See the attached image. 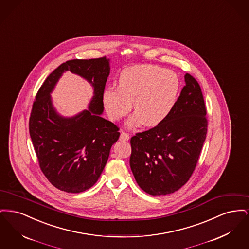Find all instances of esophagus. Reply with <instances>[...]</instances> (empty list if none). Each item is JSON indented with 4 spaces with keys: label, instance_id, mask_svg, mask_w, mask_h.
Masks as SVG:
<instances>
[{
    "label": "esophagus",
    "instance_id": "1",
    "mask_svg": "<svg viewBox=\"0 0 249 249\" xmlns=\"http://www.w3.org/2000/svg\"><path fill=\"white\" fill-rule=\"evenodd\" d=\"M120 139L121 140H123V141H128L129 139H130V135L127 133V132H125V131H121L120 132Z\"/></svg>",
    "mask_w": 249,
    "mask_h": 249
}]
</instances>
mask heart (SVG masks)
<instances>
[{
  "label": "heart",
  "instance_id": "heart-1",
  "mask_svg": "<svg viewBox=\"0 0 249 249\" xmlns=\"http://www.w3.org/2000/svg\"><path fill=\"white\" fill-rule=\"evenodd\" d=\"M179 82L173 71L153 65L125 69L119 75V87L107 88L103 102L109 118L119 120L131 107L136 110L127 121L129 127L144 124L149 127L163 122L172 112Z\"/></svg>",
  "mask_w": 249,
  "mask_h": 249
}]
</instances>
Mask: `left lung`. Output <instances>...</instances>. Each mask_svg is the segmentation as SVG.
<instances>
[{"instance_id":"1","label":"left lung","mask_w":249,"mask_h":249,"mask_svg":"<svg viewBox=\"0 0 249 249\" xmlns=\"http://www.w3.org/2000/svg\"><path fill=\"white\" fill-rule=\"evenodd\" d=\"M185 82L168 118L130 138L131 172L139 187L153 196L174 193L189 181L206 138L201 87L190 73Z\"/></svg>"}]
</instances>
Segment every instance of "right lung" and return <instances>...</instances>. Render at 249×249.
I'll list each match as a JSON object with an SVG mask.
<instances>
[{
  "instance_id": "add662e5",
  "label": "right lung",
  "mask_w": 249,
  "mask_h": 249,
  "mask_svg": "<svg viewBox=\"0 0 249 249\" xmlns=\"http://www.w3.org/2000/svg\"><path fill=\"white\" fill-rule=\"evenodd\" d=\"M65 71L86 78L95 88L89 110L72 118L58 115L50 97ZM109 72L106 57L68 60L48 75L36 94L29 119L30 135L41 171L59 190L79 193L91 188L107 164L111 146L119 140V127L101 117Z\"/></svg>"
}]
</instances>
